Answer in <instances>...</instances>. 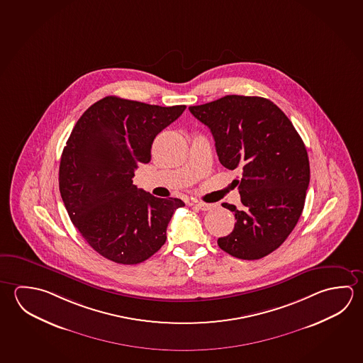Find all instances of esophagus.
I'll use <instances>...</instances> for the list:
<instances>
[{"label":"esophagus","mask_w":363,"mask_h":363,"mask_svg":"<svg viewBox=\"0 0 363 363\" xmlns=\"http://www.w3.org/2000/svg\"><path fill=\"white\" fill-rule=\"evenodd\" d=\"M196 208H199L200 210H203V211H208V210H211L213 208H216V205L214 203H194Z\"/></svg>","instance_id":"obj_1"}]
</instances>
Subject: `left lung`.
Returning a JSON list of instances; mask_svg holds the SVG:
<instances>
[{
  "mask_svg": "<svg viewBox=\"0 0 363 363\" xmlns=\"http://www.w3.org/2000/svg\"><path fill=\"white\" fill-rule=\"evenodd\" d=\"M189 109L210 128L220 164L242 173L235 186L243 208L222 203L237 222L218 246L242 260L273 252L305 206L310 163L301 136L284 112L261 96H225Z\"/></svg>",
  "mask_w": 363,
  "mask_h": 363,
  "instance_id": "obj_1",
  "label": "left lung"
}]
</instances>
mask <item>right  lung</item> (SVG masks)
Returning <instances> with one entry per match:
<instances>
[{
	"label": "right lung",
	"mask_w": 363,
	"mask_h": 363,
	"mask_svg": "<svg viewBox=\"0 0 363 363\" xmlns=\"http://www.w3.org/2000/svg\"><path fill=\"white\" fill-rule=\"evenodd\" d=\"M184 109L109 96L72 128L61 155L60 192L71 222L103 257L134 265L164 245L168 223L184 203L153 196L133 177L150 162L155 136Z\"/></svg>",
	"instance_id": "add662e5"
}]
</instances>
